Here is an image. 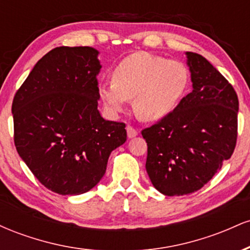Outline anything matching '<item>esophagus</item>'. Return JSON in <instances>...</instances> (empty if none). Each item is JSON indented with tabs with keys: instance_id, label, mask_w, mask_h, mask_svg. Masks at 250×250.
I'll return each instance as SVG.
<instances>
[{
	"instance_id": "1",
	"label": "esophagus",
	"mask_w": 250,
	"mask_h": 250,
	"mask_svg": "<svg viewBox=\"0 0 250 250\" xmlns=\"http://www.w3.org/2000/svg\"><path fill=\"white\" fill-rule=\"evenodd\" d=\"M125 129H127V135H128L129 139H133V137H135L137 134H139V133H137L136 129L131 127V125H127V128H125Z\"/></svg>"
}]
</instances>
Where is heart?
Instances as JSON below:
<instances>
[{
    "mask_svg": "<svg viewBox=\"0 0 250 250\" xmlns=\"http://www.w3.org/2000/svg\"><path fill=\"white\" fill-rule=\"evenodd\" d=\"M113 82L99 84L107 110L117 115L133 99L134 111L147 122L170 115L187 94L190 71L183 62L154 54L134 53L122 60L111 74Z\"/></svg>",
    "mask_w": 250,
    "mask_h": 250,
    "instance_id": "1",
    "label": "heart"
}]
</instances>
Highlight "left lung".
Returning <instances> with one entry per match:
<instances>
[{
  "label": "left lung",
  "mask_w": 250,
  "mask_h": 250,
  "mask_svg": "<svg viewBox=\"0 0 250 250\" xmlns=\"http://www.w3.org/2000/svg\"><path fill=\"white\" fill-rule=\"evenodd\" d=\"M186 55L193 91L170 115L142 130L149 179L167 196L202 188L230 159L237 139L239 99L233 85L203 56Z\"/></svg>",
  "instance_id": "1"
}]
</instances>
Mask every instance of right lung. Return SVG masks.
<instances>
[{"mask_svg": "<svg viewBox=\"0 0 250 250\" xmlns=\"http://www.w3.org/2000/svg\"><path fill=\"white\" fill-rule=\"evenodd\" d=\"M99 51L57 47L36 63L13 101L14 142L49 190L80 195L94 188L109 155L127 140L125 125L97 109Z\"/></svg>", "mask_w": 250, "mask_h": 250, "instance_id": "1", "label": "right lung"}]
</instances>
